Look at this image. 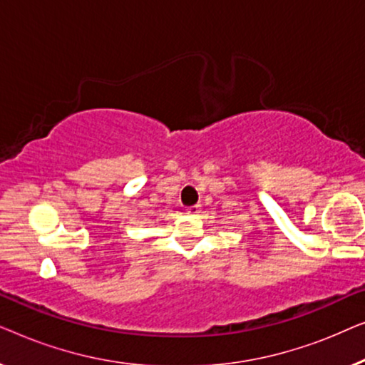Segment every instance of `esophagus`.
<instances>
[{"instance_id":"1","label":"esophagus","mask_w":365,"mask_h":365,"mask_svg":"<svg viewBox=\"0 0 365 365\" xmlns=\"http://www.w3.org/2000/svg\"><path fill=\"white\" fill-rule=\"evenodd\" d=\"M199 211H201V206H199V204H194V206L186 207V214H197Z\"/></svg>"}]
</instances>
